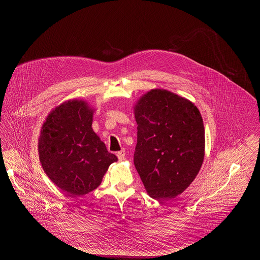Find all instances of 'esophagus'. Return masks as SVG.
Returning a JSON list of instances; mask_svg holds the SVG:
<instances>
[{
  "label": "esophagus",
  "mask_w": 260,
  "mask_h": 260,
  "mask_svg": "<svg viewBox=\"0 0 260 260\" xmlns=\"http://www.w3.org/2000/svg\"><path fill=\"white\" fill-rule=\"evenodd\" d=\"M125 150L124 149H122L121 151H119V152H117V157H118V159L120 160V161H122V160H124V158H125Z\"/></svg>",
  "instance_id": "obj_1"
}]
</instances>
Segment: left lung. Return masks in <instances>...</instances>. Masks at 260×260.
I'll return each instance as SVG.
<instances>
[{"instance_id": "obj_1", "label": "left lung", "mask_w": 260, "mask_h": 260, "mask_svg": "<svg viewBox=\"0 0 260 260\" xmlns=\"http://www.w3.org/2000/svg\"><path fill=\"white\" fill-rule=\"evenodd\" d=\"M134 110L135 168L152 198H175L191 184L203 162L201 114L190 101L160 89L145 94Z\"/></svg>"}]
</instances>
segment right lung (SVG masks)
<instances>
[{
  "label": "right lung",
  "mask_w": 260,
  "mask_h": 260,
  "mask_svg": "<svg viewBox=\"0 0 260 260\" xmlns=\"http://www.w3.org/2000/svg\"><path fill=\"white\" fill-rule=\"evenodd\" d=\"M93 110L84 101L70 100L51 112L39 139V157L48 177L71 197L101 184L117 157L92 129Z\"/></svg>",
  "instance_id": "add662e5"
}]
</instances>
